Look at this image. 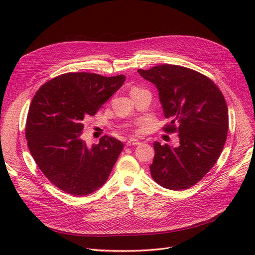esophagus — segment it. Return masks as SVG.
I'll return each instance as SVG.
<instances>
[{
	"label": "esophagus",
	"mask_w": 255,
	"mask_h": 255,
	"mask_svg": "<svg viewBox=\"0 0 255 255\" xmlns=\"http://www.w3.org/2000/svg\"><path fill=\"white\" fill-rule=\"evenodd\" d=\"M140 141L138 139H135V138H131L129 139L127 142H126V145L127 146H130V145H136V144H139Z\"/></svg>",
	"instance_id": "1"
}]
</instances>
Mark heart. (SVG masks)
I'll use <instances>...</instances> for the list:
<instances>
[{
	"instance_id": "1",
	"label": "heart",
	"mask_w": 255,
	"mask_h": 255,
	"mask_svg": "<svg viewBox=\"0 0 255 255\" xmlns=\"http://www.w3.org/2000/svg\"><path fill=\"white\" fill-rule=\"evenodd\" d=\"M133 90H137V89H133Z\"/></svg>"
}]
</instances>
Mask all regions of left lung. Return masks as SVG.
<instances>
[{
  "label": "left lung",
  "mask_w": 255,
  "mask_h": 255,
  "mask_svg": "<svg viewBox=\"0 0 255 255\" xmlns=\"http://www.w3.org/2000/svg\"><path fill=\"white\" fill-rule=\"evenodd\" d=\"M137 72L156 86L163 115L170 120L164 130L177 131L180 139L176 148L154 142L152 178L166 189H188L223 150L229 130L225 99L209 77L182 66L165 64Z\"/></svg>",
  "instance_id": "1"
}]
</instances>
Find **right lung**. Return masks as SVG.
Wrapping results in <instances>:
<instances>
[{"mask_svg": "<svg viewBox=\"0 0 255 255\" xmlns=\"http://www.w3.org/2000/svg\"><path fill=\"white\" fill-rule=\"evenodd\" d=\"M124 82L122 74L65 73L33 97L25 125L29 150L45 177L64 192L85 196L109 179L124 144L105 135L98 144L87 145L80 137L83 121L95 115Z\"/></svg>", "mask_w": 255, "mask_h": 255, "instance_id": "1", "label": "right lung"}]
</instances>
